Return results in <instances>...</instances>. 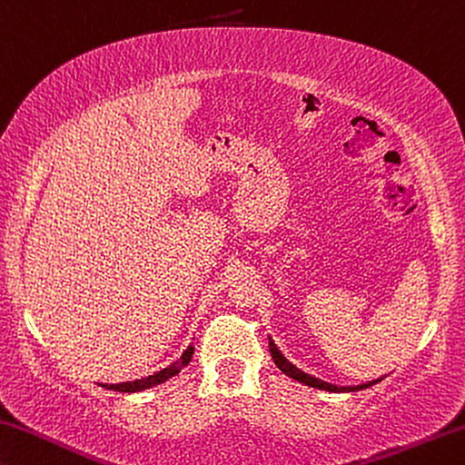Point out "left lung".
<instances>
[{
    "label": "left lung",
    "instance_id": "1",
    "mask_svg": "<svg viewBox=\"0 0 465 465\" xmlns=\"http://www.w3.org/2000/svg\"><path fill=\"white\" fill-rule=\"evenodd\" d=\"M270 353H272V360L278 366V370H282L284 374H287L289 378H295V381L307 384V387H313V389H320V391H331V392H353V391H361V389H368L372 387V384H376L378 381H382V378H378V381H372V382H366V384H357V387H337V384H331V382H324L320 381V378L316 376H310L305 374L299 370L297 366H292V363L284 357L281 351H278V347L274 345V341L270 339Z\"/></svg>",
    "mask_w": 465,
    "mask_h": 465
}]
</instances>
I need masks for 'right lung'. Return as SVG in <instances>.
<instances>
[{"mask_svg":"<svg viewBox=\"0 0 465 465\" xmlns=\"http://www.w3.org/2000/svg\"><path fill=\"white\" fill-rule=\"evenodd\" d=\"M193 351H195V347H193V345L187 347V351H184V353L181 355V360H176L174 363H170L168 368L160 370V372H155V374L147 376V378H141V381L120 382V384H102V387H104V389H110V391H118V392H137V391L152 389V387H155V384L166 382L168 378H173V376H176L178 372H181V370L191 361Z\"/></svg>","mask_w":465,"mask_h":465,"instance_id":"obj_1","label":"right lung"}]
</instances>
